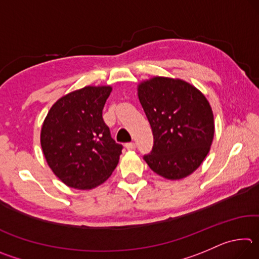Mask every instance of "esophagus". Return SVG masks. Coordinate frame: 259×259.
<instances>
[{
  "mask_svg": "<svg viewBox=\"0 0 259 259\" xmlns=\"http://www.w3.org/2000/svg\"><path fill=\"white\" fill-rule=\"evenodd\" d=\"M125 148L128 151H134L135 148H136V145H135V143H126L125 144Z\"/></svg>",
  "mask_w": 259,
  "mask_h": 259,
  "instance_id": "esophagus-1",
  "label": "esophagus"
}]
</instances>
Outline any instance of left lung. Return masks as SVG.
I'll return each instance as SVG.
<instances>
[{
  "mask_svg": "<svg viewBox=\"0 0 259 259\" xmlns=\"http://www.w3.org/2000/svg\"><path fill=\"white\" fill-rule=\"evenodd\" d=\"M138 98L150 122L154 144L144 155L163 178L187 177L210 151L214 123L203 94L179 78L155 76L138 85Z\"/></svg>",
  "mask_w": 259,
  "mask_h": 259,
  "instance_id": "left-lung-1",
  "label": "left lung"
}]
</instances>
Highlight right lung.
Returning <instances> with one entry per match:
<instances>
[{"label": "right lung", "mask_w": 259, "mask_h": 259, "mask_svg": "<svg viewBox=\"0 0 259 259\" xmlns=\"http://www.w3.org/2000/svg\"><path fill=\"white\" fill-rule=\"evenodd\" d=\"M112 88L84 87L52 105L41 129L48 164L61 182L91 190L111 176L123 146L111 137L103 108Z\"/></svg>", "instance_id": "add662e5"}]
</instances>
